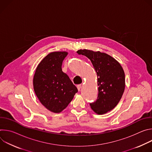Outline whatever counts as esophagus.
Wrapping results in <instances>:
<instances>
[{"label":"esophagus","instance_id":"obj_1","mask_svg":"<svg viewBox=\"0 0 152 152\" xmlns=\"http://www.w3.org/2000/svg\"><path fill=\"white\" fill-rule=\"evenodd\" d=\"M77 90H78V91H80V88H81V85H80V84H79V85H77Z\"/></svg>","mask_w":152,"mask_h":152}]
</instances>
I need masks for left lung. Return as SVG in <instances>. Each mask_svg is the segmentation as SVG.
Wrapping results in <instances>:
<instances>
[{
	"label": "left lung",
	"mask_w": 152,
	"mask_h": 152,
	"mask_svg": "<svg viewBox=\"0 0 152 152\" xmlns=\"http://www.w3.org/2000/svg\"><path fill=\"white\" fill-rule=\"evenodd\" d=\"M79 55L87 57L97 75L98 96L90 103L91 109L97 114H104L113 110L120 100L125 88V75L121 65L104 53L90 50H79Z\"/></svg>",
	"instance_id": "left-lung-1"
}]
</instances>
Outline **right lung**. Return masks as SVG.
<instances>
[{
	"instance_id": "obj_1",
	"label": "right lung",
	"mask_w": 152,
	"mask_h": 152,
	"mask_svg": "<svg viewBox=\"0 0 152 152\" xmlns=\"http://www.w3.org/2000/svg\"><path fill=\"white\" fill-rule=\"evenodd\" d=\"M66 52L48 54L37 67L33 80L36 96L48 110L59 113L66 108L77 92L69 77L62 71Z\"/></svg>"
}]
</instances>
